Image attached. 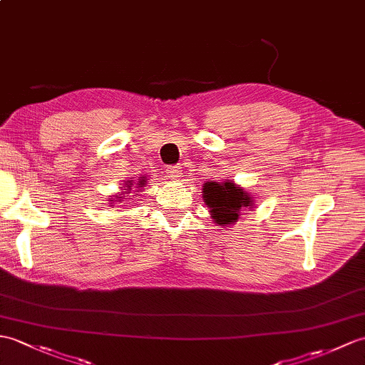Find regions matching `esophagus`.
I'll use <instances>...</instances> for the list:
<instances>
[{
    "label": "esophagus",
    "instance_id": "34e87169",
    "mask_svg": "<svg viewBox=\"0 0 365 365\" xmlns=\"http://www.w3.org/2000/svg\"><path fill=\"white\" fill-rule=\"evenodd\" d=\"M166 174H168L169 179H173V180L179 179L180 174H182V171H180V166H169V168L166 169Z\"/></svg>",
    "mask_w": 365,
    "mask_h": 365
}]
</instances>
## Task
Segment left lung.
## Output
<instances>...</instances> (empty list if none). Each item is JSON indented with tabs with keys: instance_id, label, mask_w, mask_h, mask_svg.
<instances>
[{
	"instance_id": "8db88e82",
	"label": "left lung",
	"mask_w": 365,
	"mask_h": 365,
	"mask_svg": "<svg viewBox=\"0 0 365 365\" xmlns=\"http://www.w3.org/2000/svg\"><path fill=\"white\" fill-rule=\"evenodd\" d=\"M202 192L211 217L221 227L238 222L242 211L253 207V197L250 194L230 180H210L203 183Z\"/></svg>"
}]
</instances>
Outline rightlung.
I'll return each mask as SVG.
<instances>
[{
  "instance_id": "1",
  "label": "right lung",
  "mask_w": 365,
  "mask_h": 365,
  "mask_svg": "<svg viewBox=\"0 0 365 365\" xmlns=\"http://www.w3.org/2000/svg\"><path fill=\"white\" fill-rule=\"evenodd\" d=\"M127 183H129V185L123 186V190H125L124 192H127V191H130V190H132V185H133V182H132V180H129V182H127ZM137 185H140V186H144V185H146V179H144V177H140V182H138ZM124 192H123V194H124Z\"/></svg>"
}]
</instances>
